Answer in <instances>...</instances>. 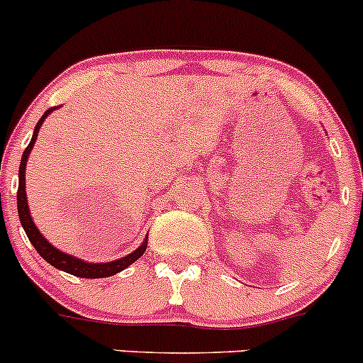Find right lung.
Masks as SVG:
<instances>
[{
    "label": "right lung",
    "instance_id": "add662e5",
    "mask_svg": "<svg viewBox=\"0 0 363 363\" xmlns=\"http://www.w3.org/2000/svg\"><path fill=\"white\" fill-rule=\"evenodd\" d=\"M56 107L49 108V111H45L42 117H40V121L36 123V128H35V133H33L31 137V142H29V145L26 147L24 155H23V160H21V167H19V189H17V212H19V219H21V225H23L26 235H28V239L31 240V244L35 246V250L40 252V256H42L45 262H49L50 265L56 267V269L63 270V272H68L72 274V276H77V277H86V279H96V277H108V276H113V274L121 272V270H124L126 267H130L131 263L135 262V259L140 258L142 255H144L145 247H147V240H145L144 244H142L138 250H135L133 252H130L128 256H124V258L121 259H116V262H108V263H87V262H82V259L75 258V256H69L67 252L56 250V247L52 246L50 242H47L45 239H43L42 233L38 232V228L35 226V223H33L31 219V214H29V208H28V200H26V179H24V174H26V161H28V156L29 152L33 151V145H35V140L36 137H38V130L40 126H42V123L45 121V117L49 116L50 112L54 111Z\"/></svg>",
    "mask_w": 363,
    "mask_h": 363
}]
</instances>
